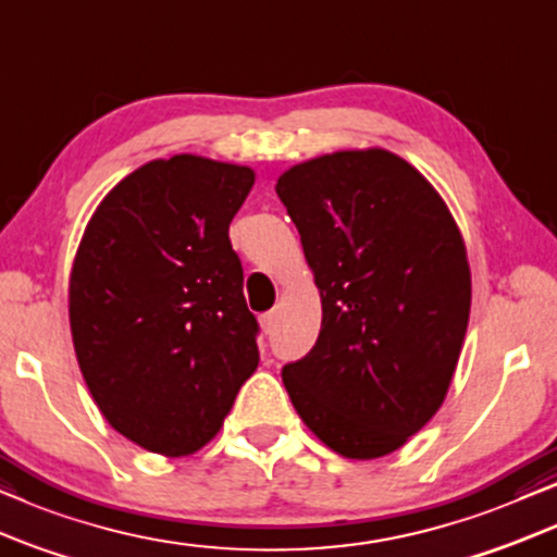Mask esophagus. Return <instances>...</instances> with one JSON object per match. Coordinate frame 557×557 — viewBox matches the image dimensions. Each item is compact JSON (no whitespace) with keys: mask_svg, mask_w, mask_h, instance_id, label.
Masks as SVG:
<instances>
[{"mask_svg":"<svg viewBox=\"0 0 557 557\" xmlns=\"http://www.w3.org/2000/svg\"><path fill=\"white\" fill-rule=\"evenodd\" d=\"M274 325H277V313H274V310H270V313L262 315V329H264V333H272Z\"/></svg>","mask_w":557,"mask_h":557,"instance_id":"34e87169","label":"esophagus"}]
</instances>
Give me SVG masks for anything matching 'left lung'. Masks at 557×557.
Instances as JSON below:
<instances>
[{"mask_svg":"<svg viewBox=\"0 0 557 557\" xmlns=\"http://www.w3.org/2000/svg\"><path fill=\"white\" fill-rule=\"evenodd\" d=\"M321 290L315 346L283 367L302 422L346 458L387 456L438 412L471 310L461 234L425 177L387 150L280 175Z\"/></svg>","mask_w":557,"mask_h":557,"instance_id":"obj_1","label":"left lung"}]
</instances>
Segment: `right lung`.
<instances>
[{
  "label": "right lung",
  "mask_w": 557,
  "mask_h": 557,
  "mask_svg": "<svg viewBox=\"0 0 557 557\" xmlns=\"http://www.w3.org/2000/svg\"><path fill=\"white\" fill-rule=\"evenodd\" d=\"M249 168L196 154L124 177L88 221L71 272V331L91 395L124 438L188 456L219 433L259 364L228 224Z\"/></svg>",
  "instance_id": "1"
}]
</instances>
